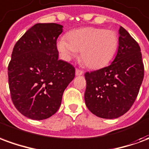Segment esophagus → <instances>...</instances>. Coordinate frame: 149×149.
Here are the masks:
<instances>
[{
	"label": "esophagus",
	"instance_id": "1",
	"mask_svg": "<svg viewBox=\"0 0 149 149\" xmlns=\"http://www.w3.org/2000/svg\"><path fill=\"white\" fill-rule=\"evenodd\" d=\"M83 74V71H81L78 68H76V76H81Z\"/></svg>",
	"mask_w": 149,
	"mask_h": 149
}]
</instances>
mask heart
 Here are the masks:
<instances>
[{"label": "heart", "mask_w": 149, "mask_h": 149, "mask_svg": "<svg viewBox=\"0 0 149 149\" xmlns=\"http://www.w3.org/2000/svg\"><path fill=\"white\" fill-rule=\"evenodd\" d=\"M67 39L61 38L57 49L66 61H70L80 52V58L88 68L97 69L108 65L118 47V35L112 30L94 27L70 31Z\"/></svg>", "instance_id": "b5f03b06"}]
</instances>
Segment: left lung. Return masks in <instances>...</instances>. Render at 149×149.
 <instances>
[{
    "mask_svg": "<svg viewBox=\"0 0 149 149\" xmlns=\"http://www.w3.org/2000/svg\"><path fill=\"white\" fill-rule=\"evenodd\" d=\"M84 76L88 110L100 118H118L130 109L144 79L140 46L120 26L118 50L112 64Z\"/></svg>",
    "mask_w": 149,
    "mask_h": 149,
    "instance_id": "1",
    "label": "left lung"
}]
</instances>
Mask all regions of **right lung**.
Returning <instances> with one entry per match:
<instances>
[{
	"instance_id": "right-lung-1",
	"label": "right lung",
	"mask_w": 149,
	"mask_h": 149,
	"mask_svg": "<svg viewBox=\"0 0 149 149\" xmlns=\"http://www.w3.org/2000/svg\"><path fill=\"white\" fill-rule=\"evenodd\" d=\"M61 24L38 23L16 43L8 67L12 100L22 115L36 120L52 116L61 107L75 68L59 60L56 40Z\"/></svg>"
}]
</instances>
